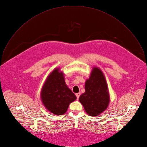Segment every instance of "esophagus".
Wrapping results in <instances>:
<instances>
[{
	"instance_id": "esophagus-1",
	"label": "esophagus",
	"mask_w": 147,
	"mask_h": 147,
	"mask_svg": "<svg viewBox=\"0 0 147 147\" xmlns=\"http://www.w3.org/2000/svg\"><path fill=\"white\" fill-rule=\"evenodd\" d=\"M80 95V92H78V93H76V97H77V99H79V98Z\"/></svg>"
}]
</instances>
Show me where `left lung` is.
<instances>
[{"label":"left lung","mask_w":147,"mask_h":147,"mask_svg":"<svg viewBox=\"0 0 147 147\" xmlns=\"http://www.w3.org/2000/svg\"><path fill=\"white\" fill-rule=\"evenodd\" d=\"M79 100L91 116H97L107 109L110 101L108 87L103 74L98 68H93L85 83V92Z\"/></svg>","instance_id":"1"}]
</instances>
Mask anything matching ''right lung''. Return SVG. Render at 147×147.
<instances>
[{"label":"right lung","instance_id":"1","mask_svg":"<svg viewBox=\"0 0 147 147\" xmlns=\"http://www.w3.org/2000/svg\"><path fill=\"white\" fill-rule=\"evenodd\" d=\"M63 73L56 68L46 80L41 93L42 102L45 107L54 114L61 115L67 110L69 103L76 96L67 87Z\"/></svg>","mask_w":147,"mask_h":147}]
</instances>
